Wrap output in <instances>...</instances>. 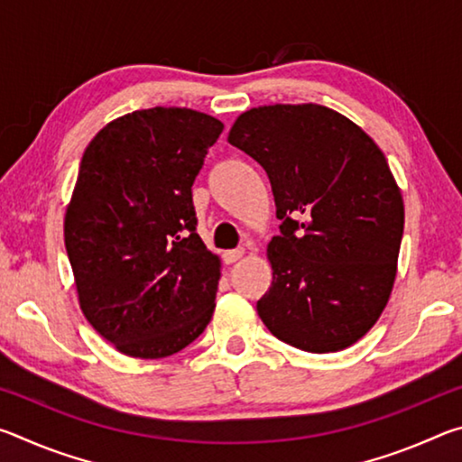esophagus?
<instances>
[{
  "instance_id": "1",
  "label": "esophagus",
  "mask_w": 462,
  "mask_h": 462,
  "mask_svg": "<svg viewBox=\"0 0 462 462\" xmlns=\"http://www.w3.org/2000/svg\"><path fill=\"white\" fill-rule=\"evenodd\" d=\"M245 254H246L245 248H234V250H228V253H224V261L228 263V264H232V263L240 261Z\"/></svg>"
}]
</instances>
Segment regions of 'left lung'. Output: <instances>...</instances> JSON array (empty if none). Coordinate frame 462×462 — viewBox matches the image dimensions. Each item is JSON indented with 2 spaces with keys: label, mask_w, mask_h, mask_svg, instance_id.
I'll return each instance as SVG.
<instances>
[{
  "label": "left lung",
  "mask_w": 462,
  "mask_h": 462,
  "mask_svg": "<svg viewBox=\"0 0 462 462\" xmlns=\"http://www.w3.org/2000/svg\"><path fill=\"white\" fill-rule=\"evenodd\" d=\"M228 143L267 171L279 236L256 311L306 353L361 340L385 310L403 236V199L385 154L342 114L275 104L240 114Z\"/></svg>",
  "instance_id": "1"
}]
</instances>
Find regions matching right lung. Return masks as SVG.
<instances>
[{
	"label": "right lung",
	"mask_w": 462,
	"mask_h": 462,
	"mask_svg": "<svg viewBox=\"0 0 462 462\" xmlns=\"http://www.w3.org/2000/svg\"><path fill=\"white\" fill-rule=\"evenodd\" d=\"M222 130L195 109L151 107L85 148L65 246L85 318L124 355L171 356L212 319L220 259L195 232L191 185Z\"/></svg>",
	"instance_id": "obj_1"
}]
</instances>
